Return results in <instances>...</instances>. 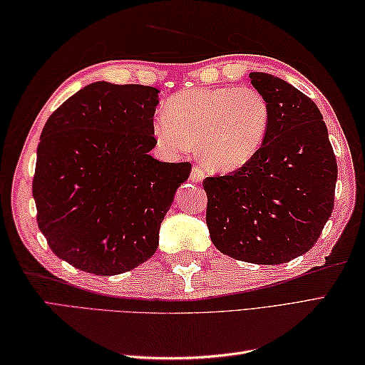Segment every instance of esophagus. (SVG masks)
Instances as JSON below:
<instances>
[{
    "label": "esophagus",
    "instance_id": "obj_1",
    "mask_svg": "<svg viewBox=\"0 0 365 365\" xmlns=\"http://www.w3.org/2000/svg\"><path fill=\"white\" fill-rule=\"evenodd\" d=\"M205 177V170L202 168V165H195L191 170V180L192 182H202V178Z\"/></svg>",
    "mask_w": 365,
    "mask_h": 365
}]
</instances>
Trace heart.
<instances>
[{"label": "heart", "mask_w": 365, "mask_h": 365, "mask_svg": "<svg viewBox=\"0 0 365 365\" xmlns=\"http://www.w3.org/2000/svg\"><path fill=\"white\" fill-rule=\"evenodd\" d=\"M269 119L268 100L254 88L192 89L168 100L165 115L155 122V135L170 150L199 144L207 166L230 170L259 152Z\"/></svg>", "instance_id": "heart-1"}]
</instances>
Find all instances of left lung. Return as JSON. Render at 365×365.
Wrapping results in <instances>:
<instances>
[{
  "label": "left lung",
  "instance_id": "1",
  "mask_svg": "<svg viewBox=\"0 0 365 365\" xmlns=\"http://www.w3.org/2000/svg\"><path fill=\"white\" fill-rule=\"evenodd\" d=\"M271 119L254 157L204 178L213 245L237 260L279 265L307 252L334 208L337 161L319 108L273 75L252 72Z\"/></svg>",
  "mask_w": 365,
  "mask_h": 365
}]
</instances>
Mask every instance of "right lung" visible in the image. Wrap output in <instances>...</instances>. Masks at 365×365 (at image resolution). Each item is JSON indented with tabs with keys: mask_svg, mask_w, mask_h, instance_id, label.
<instances>
[{
	"mask_svg": "<svg viewBox=\"0 0 365 365\" xmlns=\"http://www.w3.org/2000/svg\"><path fill=\"white\" fill-rule=\"evenodd\" d=\"M158 89L97 81L54 111L37 147L38 229L59 259L114 276L149 260L160 224L191 163H163L153 114Z\"/></svg>",
	"mask_w": 365,
	"mask_h": 365,
	"instance_id": "add662e5",
	"label": "right lung"
}]
</instances>
